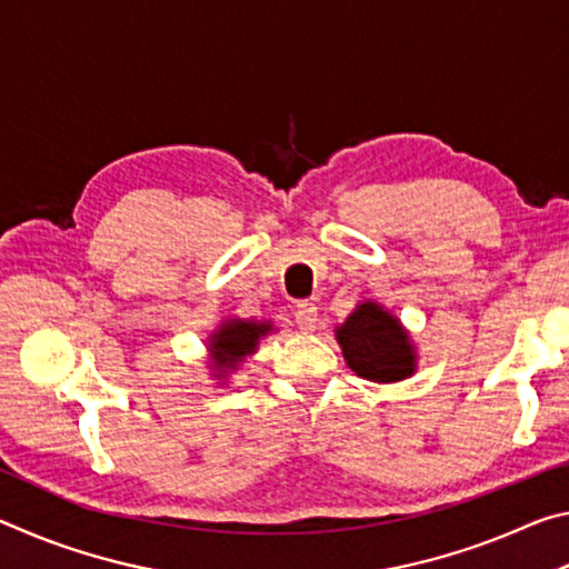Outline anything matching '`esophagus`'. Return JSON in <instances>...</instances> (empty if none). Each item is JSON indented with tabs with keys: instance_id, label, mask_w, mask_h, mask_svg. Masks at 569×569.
Masks as SVG:
<instances>
[{
	"instance_id": "34e87169",
	"label": "esophagus",
	"mask_w": 569,
	"mask_h": 569,
	"mask_svg": "<svg viewBox=\"0 0 569 569\" xmlns=\"http://www.w3.org/2000/svg\"><path fill=\"white\" fill-rule=\"evenodd\" d=\"M293 319L301 331H313L316 321H319V308L311 301H298L293 308Z\"/></svg>"
}]
</instances>
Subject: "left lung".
Segmentation results:
<instances>
[{
    "label": "left lung",
    "instance_id": "obj_1",
    "mask_svg": "<svg viewBox=\"0 0 569 569\" xmlns=\"http://www.w3.org/2000/svg\"><path fill=\"white\" fill-rule=\"evenodd\" d=\"M343 359L363 379L401 381L413 373L407 331L377 303H361L339 329Z\"/></svg>",
    "mask_w": 569,
    "mask_h": 569
}]
</instances>
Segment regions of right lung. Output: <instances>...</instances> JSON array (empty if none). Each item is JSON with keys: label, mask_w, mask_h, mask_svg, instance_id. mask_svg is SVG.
I'll use <instances>...</instances> for the list:
<instances>
[{"label": "right lung", "mask_w": 569, "mask_h": 569, "mask_svg": "<svg viewBox=\"0 0 569 569\" xmlns=\"http://www.w3.org/2000/svg\"><path fill=\"white\" fill-rule=\"evenodd\" d=\"M271 326L268 323H253V321H238L220 329L213 341H210V351L216 356L218 369H233V366L243 359V356L256 351V343L261 336L268 333Z\"/></svg>", "instance_id": "right-lung-1"}]
</instances>
